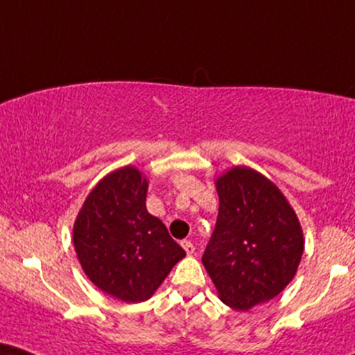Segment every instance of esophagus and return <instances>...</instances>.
<instances>
[{
    "instance_id": "1",
    "label": "esophagus",
    "mask_w": 355,
    "mask_h": 355,
    "mask_svg": "<svg viewBox=\"0 0 355 355\" xmlns=\"http://www.w3.org/2000/svg\"><path fill=\"white\" fill-rule=\"evenodd\" d=\"M182 248L185 249V252H187L188 255H191L193 252H195V245H193L190 241H182Z\"/></svg>"
}]
</instances>
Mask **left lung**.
I'll return each mask as SVG.
<instances>
[{
	"mask_svg": "<svg viewBox=\"0 0 355 355\" xmlns=\"http://www.w3.org/2000/svg\"><path fill=\"white\" fill-rule=\"evenodd\" d=\"M216 190V227L201 260L219 300L248 311L293 280L304 249L303 231L284 193L254 168L227 170Z\"/></svg>",
	"mask_w": 355,
	"mask_h": 355,
	"instance_id": "1",
	"label": "left lung"
}]
</instances>
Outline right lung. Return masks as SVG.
Listing matches in <instances>:
<instances>
[{"instance_id":"right-lung-1","label":"right lung","mask_w":355,"mask_h":355,"mask_svg":"<svg viewBox=\"0 0 355 355\" xmlns=\"http://www.w3.org/2000/svg\"><path fill=\"white\" fill-rule=\"evenodd\" d=\"M149 182L136 167L107 173L89 191L73 224L83 272L125 303L149 300L185 250L146 208Z\"/></svg>"}]
</instances>
